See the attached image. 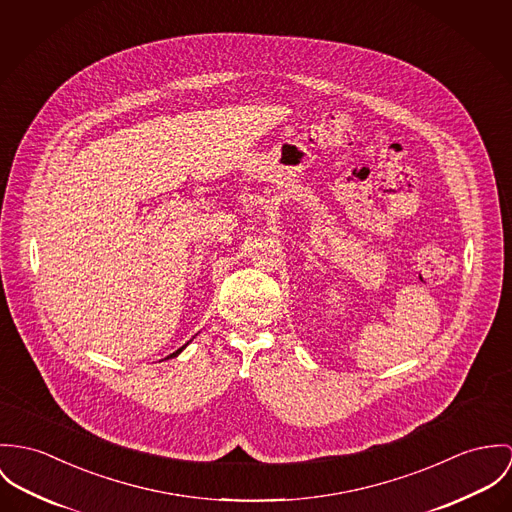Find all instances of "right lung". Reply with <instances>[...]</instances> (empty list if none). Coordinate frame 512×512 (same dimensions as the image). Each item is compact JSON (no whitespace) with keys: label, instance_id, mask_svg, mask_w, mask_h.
<instances>
[{"label":"right lung","instance_id":"obj_1","mask_svg":"<svg viewBox=\"0 0 512 512\" xmlns=\"http://www.w3.org/2000/svg\"><path fill=\"white\" fill-rule=\"evenodd\" d=\"M182 349H184V345H182V347H180V349H176V351H174V353H171V355H169V357H176V355H178V353H180V351H182ZM169 357H167V359H169Z\"/></svg>","mask_w":512,"mask_h":512}]
</instances>
